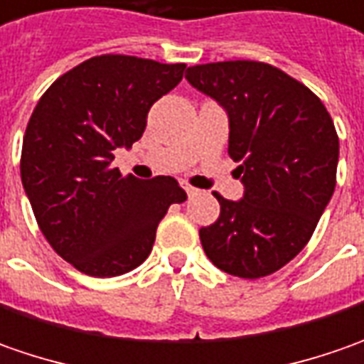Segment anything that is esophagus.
<instances>
[{
  "label": "esophagus",
  "instance_id": "esophagus-1",
  "mask_svg": "<svg viewBox=\"0 0 364 364\" xmlns=\"http://www.w3.org/2000/svg\"><path fill=\"white\" fill-rule=\"evenodd\" d=\"M183 189H185V193L189 195V197H195V195L199 193V189H195V187H191L189 183H183Z\"/></svg>",
  "mask_w": 364,
  "mask_h": 364
}]
</instances>
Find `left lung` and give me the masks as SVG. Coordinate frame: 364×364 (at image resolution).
Returning a JSON list of instances; mask_svg holds the SVG:
<instances>
[{
  "label": "left lung",
  "mask_w": 364,
  "mask_h": 364,
  "mask_svg": "<svg viewBox=\"0 0 364 364\" xmlns=\"http://www.w3.org/2000/svg\"><path fill=\"white\" fill-rule=\"evenodd\" d=\"M185 78L225 110L244 185L240 201L215 193L220 218L199 230L201 245L223 272L264 278L302 252L334 193V122L318 96L264 62L201 64Z\"/></svg>",
  "instance_id": "obj_1"
}]
</instances>
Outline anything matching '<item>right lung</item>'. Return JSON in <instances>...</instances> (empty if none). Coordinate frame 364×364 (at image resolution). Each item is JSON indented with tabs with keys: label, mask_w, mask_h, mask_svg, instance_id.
I'll list each match as a JSON object with an SVG mask.
<instances>
[{
	"label": "right lung",
	"mask_w": 364,
	"mask_h": 364,
	"mask_svg": "<svg viewBox=\"0 0 364 364\" xmlns=\"http://www.w3.org/2000/svg\"><path fill=\"white\" fill-rule=\"evenodd\" d=\"M185 64L107 54L60 76L40 98L21 146V183L58 256L96 278L149 257L159 221L187 193L173 177H122L112 159L143 136L146 114Z\"/></svg>",
	"instance_id": "right-lung-1"
}]
</instances>
